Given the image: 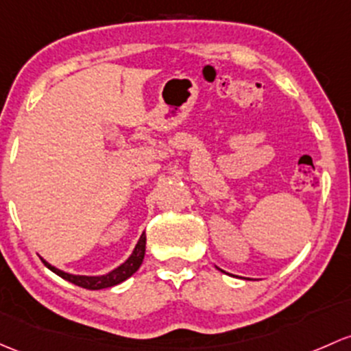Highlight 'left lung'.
Listing matches in <instances>:
<instances>
[{
    "label": "left lung",
    "instance_id": "8db88e82",
    "mask_svg": "<svg viewBox=\"0 0 351 351\" xmlns=\"http://www.w3.org/2000/svg\"><path fill=\"white\" fill-rule=\"evenodd\" d=\"M222 272H223V271H222Z\"/></svg>",
    "mask_w": 351,
    "mask_h": 351
}]
</instances>
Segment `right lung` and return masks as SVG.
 <instances>
[{"label": "right lung", "mask_w": 351, "mask_h": 351, "mask_svg": "<svg viewBox=\"0 0 351 351\" xmlns=\"http://www.w3.org/2000/svg\"><path fill=\"white\" fill-rule=\"evenodd\" d=\"M145 252H146V234H143L139 237L138 243H136L134 250H132L131 256L128 257V261H124L119 267H116L114 271L108 272L104 276H75V274H69V272L60 271V269L53 267V265L47 263L45 259H42V263L50 269L51 272H55L57 276H60L62 279L65 281L75 284V286L86 287V289H106V287H112L116 284L126 281L128 278H131L136 271L139 269V265L143 264V259H145Z\"/></svg>", "instance_id": "add662e5"}]
</instances>
